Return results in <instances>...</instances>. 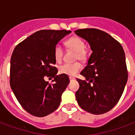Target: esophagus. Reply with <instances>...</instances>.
Returning a JSON list of instances; mask_svg holds the SVG:
<instances>
[{
	"label": "esophagus",
	"instance_id": "1",
	"mask_svg": "<svg viewBox=\"0 0 135 135\" xmlns=\"http://www.w3.org/2000/svg\"><path fill=\"white\" fill-rule=\"evenodd\" d=\"M69 80H70V81H72V80H75V78H73V77H69Z\"/></svg>",
	"mask_w": 135,
	"mask_h": 135
}]
</instances>
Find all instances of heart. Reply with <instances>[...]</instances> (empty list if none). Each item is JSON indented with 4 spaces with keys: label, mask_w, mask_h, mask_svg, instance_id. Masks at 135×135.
Returning <instances> with one entry per match:
<instances>
[{
    "label": "heart",
    "mask_w": 135,
    "mask_h": 135,
    "mask_svg": "<svg viewBox=\"0 0 135 135\" xmlns=\"http://www.w3.org/2000/svg\"><path fill=\"white\" fill-rule=\"evenodd\" d=\"M66 45L70 50L76 52V60L85 61L87 59L88 54L85 50V44L83 39L79 37H71L66 41ZM54 55L57 61H61L64 55L63 49L59 45H57L54 49ZM82 69V65L79 62L73 64L66 63L59 66V72L60 74L68 76H74Z\"/></svg>",
    "instance_id": "obj_1"
}]
</instances>
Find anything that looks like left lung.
I'll return each instance as SVG.
<instances>
[{"instance_id": "left-lung-1", "label": "left lung", "mask_w": 135, "mask_h": 135, "mask_svg": "<svg viewBox=\"0 0 135 135\" xmlns=\"http://www.w3.org/2000/svg\"><path fill=\"white\" fill-rule=\"evenodd\" d=\"M86 40L92 53L77 79L80 87L76 98L81 108L99 115L112 109L119 101L128 80L126 56L122 45L107 33L97 28L75 31Z\"/></svg>"}]
</instances>
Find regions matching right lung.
Instances as JSON below:
<instances>
[{
	"mask_svg": "<svg viewBox=\"0 0 135 135\" xmlns=\"http://www.w3.org/2000/svg\"><path fill=\"white\" fill-rule=\"evenodd\" d=\"M71 31L41 30L19 43L10 59V87L23 109L44 117L59 107L61 94L69 83V76L57 75L54 49ZM46 75L54 78L49 84Z\"/></svg>",
	"mask_w": 135,
	"mask_h": 135,
	"instance_id": "add662e5",
	"label": "right lung"
}]
</instances>
